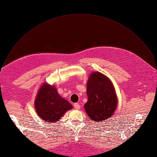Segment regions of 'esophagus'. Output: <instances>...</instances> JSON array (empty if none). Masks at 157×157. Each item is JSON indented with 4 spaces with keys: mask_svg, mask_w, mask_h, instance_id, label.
I'll list each match as a JSON object with an SVG mask.
<instances>
[{
    "mask_svg": "<svg viewBox=\"0 0 157 157\" xmlns=\"http://www.w3.org/2000/svg\"><path fill=\"white\" fill-rule=\"evenodd\" d=\"M74 107H75L76 109H77V110L79 109H80L79 104V103H75V104H74Z\"/></svg>",
    "mask_w": 157,
    "mask_h": 157,
    "instance_id": "esophagus-1",
    "label": "esophagus"
}]
</instances>
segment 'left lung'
<instances>
[{
  "label": "left lung",
  "mask_w": 157,
  "mask_h": 157,
  "mask_svg": "<svg viewBox=\"0 0 157 157\" xmlns=\"http://www.w3.org/2000/svg\"><path fill=\"white\" fill-rule=\"evenodd\" d=\"M88 101L85 109L88 116L94 121H105L113 116L117 100L110 80L98 72L90 75L87 82Z\"/></svg>",
  "instance_id": "1"
}]
</instances>
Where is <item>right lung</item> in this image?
Listing matches in <instances>:
<instances>
[{
  "instance_id": "add662e5",
  "label": "right lung",
  "mask_w": 157,
  "mask_h": 157,
  "mask_svg": "<svg viewBox=\"0 0 157 157\" xmlns=\"http://www.w3.org/2000/svg\"><path fill=\"white\" fill-rule=\"evenodd\" d=\"M35 107L41 119L50 122L58 121L66 111L72 108L68 101L60 97L55 87L46 84L39 90Z\"/></svg>"
}]
</instances>
